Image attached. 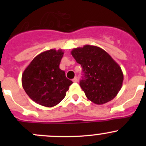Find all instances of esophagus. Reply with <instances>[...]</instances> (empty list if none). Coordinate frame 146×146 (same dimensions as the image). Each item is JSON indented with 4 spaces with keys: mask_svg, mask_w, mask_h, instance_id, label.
<instances>
[{
    "mask_svg": "<svg viewBox=\"0 0 146 146\" xmlns=\"http://www.w3.org/2000/svg\"><path fill=\"white\" fill-rule=\"evenodd\" d=\"M78 81V78L77 77H75L73 79V82H77Z\"/></svg>",
    "mask_w": 146,
    "mask_h": 146,
    "instance_id": "obj_1",
    "label": "esophagus"
}]
</instances>
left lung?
Here are the masks:
<instances>
[{
  "label": "left lung",
  "mask_w": 146,
  "mask_h": 146,
  "mask_svg": "<svg viewBox=\"0 0 146 146\" xmlns=\"http://www.w3.org/2000/svg\"><path fill=\"white\" fill-rule=\"evenodd\" d=\"M71 54L82 68L80 86L89 100L97 104L111 101L122 87L123 75L119 64L104 49L85 45L73 48Z\"/></svg>",
  "instance_id": "1"
}]
</instances>
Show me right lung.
<instances>
[{"instance_id":"obj_1","label":"right lung","mask_w":146,"mask_h":146,"mask_svg":"<svg viewBox=\"0 0 146 146\" xmlns=\"http://www.w3.org/2000/svg\"><path fill=\"white\" fill-rule=\"evenodd\" d=\"M64 56L61 49H50L34 58L24 70L22 85L28 96L44 107L58 104L66 96L73 83L59 68Z\"/></svg>"}]
</instances>
